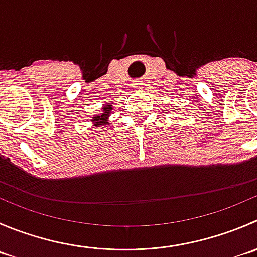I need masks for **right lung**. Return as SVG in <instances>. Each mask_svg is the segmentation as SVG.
I'll return each mask as SVG.
<instances>
[{"mask_svg": "<svg viewBox=\"0 0 257 257\" xmlns=\"http://www.w3.org/2000/svg\"><path fill=\"white\" fill-rule=\"evenodd\" d=\"M111 109H113V108H111V105H108L106 108H104L101 115L94 116V121H95V123H98V124H109L108 116H109V113H110Z\"/></svg>", "mask_w": 257, "mask_h": 257, "instance_id": "obj_1", "label": "right lung"}]
</instances>
